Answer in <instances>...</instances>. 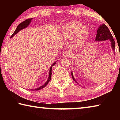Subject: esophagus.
Here are the masks:
<instances>
[{"instance_id": "34e87169", "label": "esophagus", "mask_w": 120, "mask_h": 120, "mask_svg": "<svg viewBox=\"0 0 120 120\" xmlns=\"http://www.w3.org/2000/svg\"><path fill=\"white\" fill-rule=\"evenodd\" d=\"M69 54H70V53L68 51H64L62 53V56H64V57H67V56H69Z\"/></svg>"}]
</instances>
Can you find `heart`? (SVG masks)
Instances as JSON below:
<instances>
[{
  "mask_svg": "<svg viewBox=\"0 0 120 120\" xmlns=\"http://www.w3.org/2000/svg\"><path fill=\"white\" fill-rule=\"evenodd\" d=\"M61 33L64 38H73V42L79 45L82 43L88 37L89 29L87 26L82 25L80 22L72 21L62 26Z\"/></svg>",
  "mask_w": 120,
  "mask_h": 120,
  "instance_id": "obj_1",
  "label": "heart"
}]
</instances>
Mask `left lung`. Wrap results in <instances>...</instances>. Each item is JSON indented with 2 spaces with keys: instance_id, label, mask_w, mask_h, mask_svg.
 <instances>
[{
  "instance_id": "left-lung-1",
  "label": "left lung",
  "mask_w": 120,
  "mask_h": 120,
  "mask_svg": "<svg viewBox=\"0 0 120 120\" xmlns=\"http://www.w3.org/2000/svg\"><path fill=\"white\" fill-rule=\"evenodd\" d=\"M109 40L111 42V45L112 48L113 50H115V41L113 39V37L112 34L111 33L110 31H109L108 27H107L106 25L105 24H102L98 27V29L97 30V33L96 34V41H105ZM71 76L73 80H75V82H77L76 80L75 79L74 76H73L72 72H71ZM78 84V83H77Z\"/></svg>"
}]
</instances>
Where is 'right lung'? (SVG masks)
<instances>
[{"label": "right lung", "mask_w": 120, "mask_h": 120, "mask_svg": "<svg viewBox=\"0 0 120 120\" xmlns=\"http://www.w3.org/2000/svg\"><path fill=\"white\" fill-rule=\"evenodd\" d=\"M32 19H27L25 20V21H23V22H22L21 23H20L19 25H18V26L17 27V28H16V29L15 30V32H14L13 34H12V35L11 36V38H12L13 36H14V35H15L16 34H17L18 32H19L20 31H21V30H23L24 29V28H26V27H27L28 25H29V24H30V23H31V22L32 21ZM56 64V62H54L53 64H52V66H54V64ZM52 67H50V71H49V77H48V80L46 81V82L43 85H42V86H40V87H38V88H35L34 89V90H40V89H41L42 88H43L44 87H45L46 85H47V84L49 83V82H50V80H51V75H52ZM31 90H32V89H31Z\"/></svg>", "instance_id": "obj_1"}]
</instances>
